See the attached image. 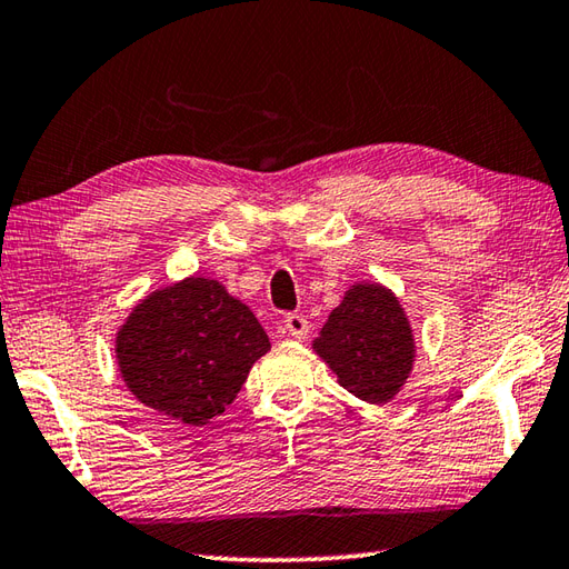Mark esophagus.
Returning a JSON list of instances; mask_svg holds the SVG:
<instances>
[{"mask_svg":"<svg viewBox=\"0 0 569 569\" xmlns=\"http://www.w3.org/2000/svg\"><path fill=\"white\" fill-rule=\"evenodd\" d=\"M284 329L289 331V337L302 341L309 331V321L302 315H287L284 317Z\"/></svg>","mask_w":569,"mask_h":569,"instance_id":"obj_1","label":"esophagus"}]
</instances>
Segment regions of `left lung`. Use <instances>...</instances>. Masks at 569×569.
<instances>
[{
    "mask_svg": "<svg viewBox=\"0 0 569 569\" xmlns=\"http://www.w3.org/2000/svg\"><path fill=\"white\" fill-rule=\"evenodd\" d=\"M312 349L337 373L339 386L377 406L396 399L416 361L411 319L393 289L381 282H353Z\"/></svg>",
    "mask_w": 569,
    "mask_h": 569,
    "instance_id": "left-lung-1",
    "label": "left lung"
}]
</instances>
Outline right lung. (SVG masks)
I'll return each instance as SVG.
<instances>
[{
  "label": "right lung",
  "mask_w": 569,
  "mask_h": 569,
  "mask_svg": "<svg viewBox=\"0 0 569 569\" xmlns=\"http://www.w3.org/2000/svg\"><path fill=\"white\" fill-rule=\"evenodd\" d=\"M267 351L270 337L252 309L200 274L143 297L113 339L128 391L186 426L220 416Z\"/></svg>",
  "instance_id": "add662e5"
}]
</instances>
